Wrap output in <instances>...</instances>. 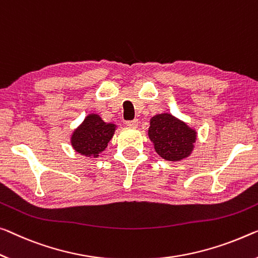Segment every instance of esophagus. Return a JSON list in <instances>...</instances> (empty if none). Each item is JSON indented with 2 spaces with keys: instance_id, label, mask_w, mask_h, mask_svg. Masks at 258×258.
Listing matches in <instances>:
<instances>
[{
  "instance_id": "34e87169",
  "label": "esophagus",
  "mask_w": 258,
  "mask_h": 258,
  "mask_svg": "<svg viewBox=\"0 0 258 258\" xmlns=\"http://www.w3.org/2000/svg\"><path fill=\"white\" fill-rule=\"evenodd\" d=\"M125 124L130 126V128H136L138 125V120H133V121H126Z\"/></svg>"
}]
</instances>
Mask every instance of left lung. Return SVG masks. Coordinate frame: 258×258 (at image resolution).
<instances>
[{"label":"left lung","mask_w":258,"mask_h":258,"mask_svg":"<svg viewBox=\"0 0 258 258\" xmlns=\"http://www.w3.org/2000/svg\"><path fill=\"white\" fill-rule=\"evenodd\" d=\"M149 137L154 150L161 158L169 161H179L190 156L196 132L170 114L164 113L153 116L150 121Z\"/></svg>","instance_id":"8db88e82"}]
</instances>
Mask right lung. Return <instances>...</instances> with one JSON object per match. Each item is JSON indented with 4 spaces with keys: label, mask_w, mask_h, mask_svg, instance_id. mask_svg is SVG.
<instances>
[{
    "label": "right lung",
    "mask_w": 258,
    "mask_h": 258,
    "mask_svg": "<svg viewBox=\"0 0 258 258\" xmlns=\"http://www.w3.org/2000/svg\"><path fill=\"white\" fill-rule=\"evenodd\" d=\"M116 125L106 123L97 114H90L71 136L75 151L86 157H99L112 140Z\"/></svg>",
    "instance_id": "obj_1"
}]
</instances>
